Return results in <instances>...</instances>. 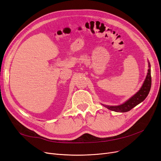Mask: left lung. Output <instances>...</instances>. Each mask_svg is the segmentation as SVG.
<instances>
[{
	"label": "left lung",
	"mask_w": 161,
	"mask_h": 161,
	"mask_svg": "<svg viewBox=\"0 0 161 161\" xmlns=\"http://www.w3.org/2000/svg\"><path fill=\"white\" fill-rule=\"evenodd\" d=\"M148 73L145 81L141 86L139 91H138L133 96L126 101L123 104L116 106H110V105L103 104L104 107L113 111L119 113H125L130 110L132 108L136 107V105L142 103L148 96L151 87V64L148 60Z\"/></svg>",
	"instance_id": "left-lung-1"
}]
</instances>
